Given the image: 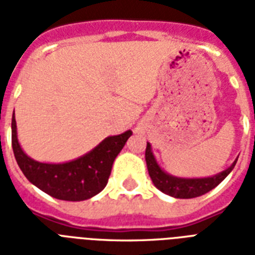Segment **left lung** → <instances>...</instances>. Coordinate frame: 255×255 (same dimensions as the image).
Masks as SVG:
<instances>
[{"instance_id":"8db88e82","label":"left lung","mask_w":255,"mask_h":255,"mask_svg":"<svg viewBox=\"0 0 255 255\" xmlns=\"http://www.w3.org/2000/svg\"><path fill=\"white\" fill-rule=\"evenodd\" d=\"M145 161H147L148 173L151 176L152 182L155 184L157 189L174 198H194L208 193L209 190L216 188L233 170L234 165L237 163V159L234 160L233 164L229 168H226L225 170H222L214 176L198 178L177 177V176L167 173L163 168L160 167L153 152H152L151 144L147 143Z\"/></svg>"}]
</instances>
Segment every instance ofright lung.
<instances>
[{
    "label": "right lung",
    "instance_id": "1",
    "mask_svg": "<svg viewBox=\"0 0 255 255\" xmlns=\"http://www.w3.org/2000/svg\"><path fill=\"white\" fill-rule=\"evenodd\" d=\"M131 129L120 135L108 136L95 148L71 161L41 163L26 155L17 136V123L11 118V147L18 167L33 185L65 201H83L94 197L106 188L111 174L112 164L123 149Z\"/></svg>",
    "mask_w": 255,
    "mask_h": 255
}]
</instances>
